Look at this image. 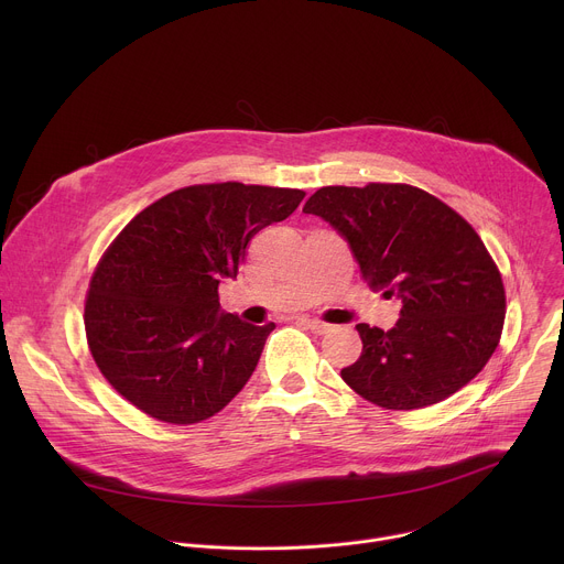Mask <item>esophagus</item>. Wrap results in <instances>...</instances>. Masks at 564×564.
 Instances as JSON below:
<instances>
[{
	"label": "esophagus",
	"instance_id": "obj_1",
	"mask_svg": "<svg viewBox=\"0 0 564 564\" xmlns=\"http://www.w3.org/2000/svg\"><path fill=\"white\" fill-rule=\"evenodd\" d=\"M299 321L305 328H310L314 335H326L333 328L330 324H326V321H318V318H312V316H301Z\"/></svg>",
	"mask_w": 564,
	"mask_h": 564
}]
</instances>
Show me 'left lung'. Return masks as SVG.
<instances>
[{"label":"left lung","instance_id":"8db88e82","mask_svg":"<svg viewBox=\"0 0 564 564\" xmlns=\"http://www.w3.org/2000/svg\"><path fill=\"white\" fill-rule=\"evenodd\" d=\"M305 214L330 223L361 276L401 299L390 330L359 324L361 357L341 370L388 411L433 406L466 386L498 348L507 296L477 231L446 203L401 183L321 187Z\"/></svg>","mask_w":564,"mask_h":564}]
</instances>
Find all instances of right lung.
Instances as JSON below:
<instances>
[{"instance_id":"obj_1","label":"right lung","mask_w":564,"mask_h":564,"mask_svg":"<svg viewBox=\"0 0 564 564\" xmlns=\"http://www.w3.org/2000/svg\"><path fill=\"white\" fill-rule=\"evenodd\" d=\"M305 192L214 183L176 189L142 209L100 259L85 303L89 350L135 409L196 424L243 390L274 324L223 312L218 283L248 243L285 220Z\"/></svg>"}]
</instances>
